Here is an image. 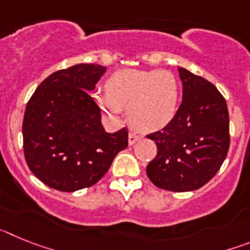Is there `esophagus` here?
Here are the masks:
<instances>
[{
    "instance_id": "1",
    "label": "esophagus",
    "mask_w": 250,
    "mask_h": 250,
    "mask_svg": "<svg viewBox=\"0 0 250 250\" xmlns=\"http://www.w3.org/2000/svg\"><path fill=\"white\" fill-rule=\"evenodd\" d=\"M138 140H139V136L136 135V134H134V132H130L129 134V145H134Z\"/></svg>"
}]
</instances>
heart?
Returning a JSON list of instances; mask_svg holds the SVG:
<instances>
[{
    "mask_svg": "<svg viewBox=\"0 0 250 250\" xmlns=\"http://www.w3.org/2000/svg\"><path fill=\"white\" fill-rule=\"evenodd\" d=\"M94 99L104 112L119 116L127 109L129 123L141 132L164 129L175 118L180 89L175 75L164 70H121L109 77Z\"/></svg>",
    "mask_w": 250,
    "mask_h": 250,
    "instance_id": "heart-1",
    "label": "heart"
}]
</instances>
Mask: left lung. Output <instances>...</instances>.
I'll list each match as a JSON object with an SVG mask.
<instances>
[{
    "instance_id": "left-lung-1",
    "label": "left lung",
    "mask_w": 250,
    "mask_h": 250,
    "mask_svg": "<svg viewBox=\"0 0 250 250\" xmlns=\"http://www.w3.org/2000/svg\"><path fill=\"white\" fill-rule=\"evenodd\" d=\"M183 101L175 118L149 134L158 154L146 167L151 183L170 191L196 190L224 163L230 144L227 101L204 77L179 67Z\"/></svg>"
}]
</instances>
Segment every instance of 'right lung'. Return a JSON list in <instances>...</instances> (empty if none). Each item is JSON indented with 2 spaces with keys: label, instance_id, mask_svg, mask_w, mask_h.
Returning a JSON list of instances; mask_svg holds the SVG:
<instances>
[{
  "label": "right lung",
  "instance_id": "right-lung-1",
  "mask_svg": "<svg viewBox=\"0 0 250 250\" xmlns=\"http://www.w3.org/2000/svg\"><path fill=\"white\" fill-rule=\"evenodd\" d=\"M106 67L79 63L51 74L26 105L22 136L28 167L60 191L92 187L127 146V130L106 132L90 96Z\"/></svg>",
  "mask_w": 250,
  "mask_h": 250
}]
</instances>
